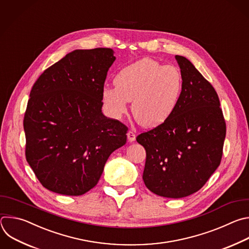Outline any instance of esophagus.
<instances>
[{
    "mask_svg": "<svg viewBox=\"0 0 249 249\" xmlns=\"http://www.w3.org/2000/svg\"><path fill=\"white\" fill-rule=\"evenodd\" d=\"M135 137H136V135H135V132H134L133 130H129V131L127 132V139H128L129 142L134 141V140H135Z\"/></svg>",
    "mask_w": 249,
    "mask_h": 249,
    "instance_id": "esophagus-1",
    "label": "esophagus"
}]
</instances>
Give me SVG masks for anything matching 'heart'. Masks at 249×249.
<instances>
[{
  "instance_id": "obj_1",
  "label": "heart",
  "mask_w": 249,
  "mask_h": 249,
  "mask_svg": "<svg viewBox=\"0 0 249 249\" xmlns=\"http://www.w3.org/2000/svg\"><path fill=\"white\" fill-rule=\"evenodd\" d=\"M115 84L102 92L111 116L124 115L128 101H132L131 110L137 123L151 127L164 123L176 110L183 90V76L176 66L143 59L122 69Z\"/></svg>"
}]
</instances>
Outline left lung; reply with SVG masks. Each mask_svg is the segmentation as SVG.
<instances>
[{
	"label": "left lung",
	"mask_w": 249,
	"mask_h": 249,
	"mask_svg": "<svg viewBox=\"0 0 249 249\" xmlns=\"http://www.w3.org/2000/svg\"><path fill=\"white\" fill-rule=\"evenodd\" d=\"M176 60L183 76L176 110L136 137L146 151V187L168 198L188 196L207 182L221 163L226 137L216 90L186 58L177 55Z\"/></svg>",
	"instance_id": "1"
}]
</instances>
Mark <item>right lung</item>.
<instances>
[{"mask_svg":"<svg viewBox=\"0 0 249 249\" xmlns=\"http://www.w3.org/2000/svg\"><path fill=\"white\" fill-rule=\"evenodd\" d=\"M113 50H75L38 77L24 114L25 157L41 184L78 196L100 179L127 126L102 114Z\"/></svg>","mask_w":249,"mask_h":249,"instance_id":"1","label":"right lung"}]
</instances>
